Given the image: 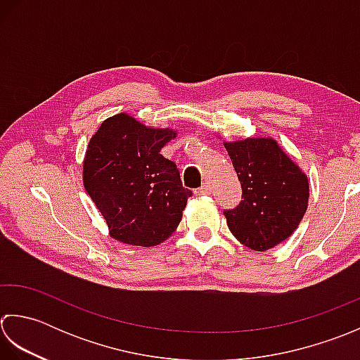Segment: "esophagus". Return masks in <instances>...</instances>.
I'll return each instance as SVG.
<instances>
[{
    "mask_svg": "<svg viewBox=\"0 0 360 360\" xmlns=\"http://www.w3.org/2000/svg\"><path fill=\"white\" fill-rule=\"evenodd\" d=\"M211 194V185L210 183H203V185L197 189V195H208Z\"/></svg>",
    "mask_w": 360,
    "mask_h": 360,
    "instance_id": "1",
    "label": "esophagus"
}]
</instances>
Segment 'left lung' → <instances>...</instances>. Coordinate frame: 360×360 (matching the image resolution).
I'll use <instances>...</instances> for the list:
<instances>
[{"mask_svg":"<svg viewBox=\"0 0 360 360\" xmlns=\"http://www.w3.org/2000/svg\"><path fill=\"white\" fill-rule=\"evenodd\" d=\"M242 188V200L224 212L233 236L256 252L281 244L307 210L309 180L276 139L250 136L225 141Z\"/></svg>","mask_w":360,"mask_h":360,"instance_id":"8db88e82","label":"left lung"}]
</instances>
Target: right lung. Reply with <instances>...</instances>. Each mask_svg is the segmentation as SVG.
Wrapping results in <instances>:
<instances>
[{"label": "right lung", "instance_id": "right-lung-1", "mask_svg": "<svg viewBox=\"0 0 360 360\" xmlns=\"http://www.w3.org/2000/svg\"><path fill=\"white\" fill-rule=\"evenodd\" d=\"M175 136L177 130L148 127L127 113L110 116L91 136L82 179L110 238L153 247L177 230L193 193L160 153Z\"/></svg>", "mask_w": 360, "mask_h": 360}]
</instances>
